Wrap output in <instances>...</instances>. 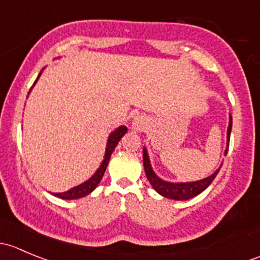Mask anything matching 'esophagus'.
<instances>
[{"label": "esophagus", "mask_w": 260, "mask_h": 260, "mask_svg": "<svg viewBox=\"0 0 260 260\" xmlns=\"http://www.w3.org/2000/svg\"><path fill=\"white\" fill-rule=\"evenodd\" d=\"M147 128V119L143 115H137L132 120V129L135 131H145Z\"/></svg>", "instance_id": "obj_1"}]
</instances>
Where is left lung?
<instances>
[{
	"label": "left lung",
	"mask_w": 260,
	"mask_h": 260,
	"mask_svg": "<svg viewBox=\"0 0 260 260\" xmlns=\"http://www.w3.org/2000/svg\"><path fill=\"white\" fill-rule=\"evenodd\" d=\"M232 125H233V118L230 115L229 118V127H228V143H226V149H225V154L228 153V148H229V141H230V133H232ZM143 166H145V172L147 175V179H148L149 183L152 185V187L159 193V195L165 196L167 199H172V200H188L191 198H195L199 193L203 192L204 190L209 187V185L214 181L216 177L217 172L220 171V167L210 175L209 177L199 181H193V182H169V181H165L159 179L154 171L152 170L151 162H149L148 153H147V149L143 148Z\"/></svg>",
	"instance_id": "8db88e82"
}]
</instances>
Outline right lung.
I'll return each mask as SVG.
<instances>
[{
    "label": "right lung",
    "mask_w": 260,
    "mask_h": 260,
    "mask_svg": "<svg viewBox=\"0 0 260 260\" xmlns=\"http://www.w3.org/2000/svg\"><path fill=\"white\" fill-rule=\"evenodd\" d=\"M40 75L41 73L39 74V77H40ZM38 79L35 80V83L38 81ZM125 132H127V127H125V125H120V127H118L117 129L113 131V132L109 135L108 142H107L106 154H104V159L102 161L101 166H99V169L96 170L95 174H94L90 179L86 180L85 182L80 183V185L75 186V187L70 188V190L65 191V192H56V193H52V195L56 196V198L64 199V200H75V199H80V198H84V196L89 195V193H90L96 186H98V183L101 182L102 177H103L104 172H106L107 166H108V162L109 159H111L112 153H113L114 148L117 147L118 142L120 141V138L125 135Z\"/></svg>",
    "instance_id": "right-lung-1"
}]
</instances>
